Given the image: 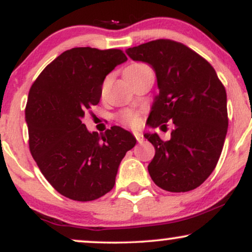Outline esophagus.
Masks as SVG:
<instances>
[{"instance_id": "1", "label": "esophagus", "mask_w": 252, "mask_h": 252, "mask_svg": "<svg viewBox=\"0 0 252 252\" xmlns=\"http://www.w3.org/2000/svg\"><path fill=\"white\" fill-rule=\"evenodd\" d=\"M134 136H135L136 140H137L138 143H141V142H142V141H143V135L141 134V132L135 131V132H134Z\"/></svg>"}]
</instances>
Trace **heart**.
Returning <instances> with one entry per match:
<instances>
[{
    "label": "heart",
    "instance_id": "obj_1",
    "mask_svg": "<svg viewBox=\"0 0 252 252\" xmlns=\"http://www.w3.org/2000/svg\"><path fill=\"white\" fill-rule=\"evenodd\" d=\"M143 66L146 65H143V63H134V65H130L126 70H138V68H142ZM120 121L123 124H126V126L135 128V126H137L141 123V117L137 112L131 111V110H126V111H123L120 115Z\"/></svg>",
    "mask_w": 252,
    "mask_h": 252
}]
</instances>
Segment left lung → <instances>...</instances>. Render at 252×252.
I'll list each match as a JSON object with an SVG mask.
<instances>
[{
    "instance_id": "obj_1",
    "label": "left lung",
    "mask_w": 252,
    "mask_h": 252,
    "mask_svg": "<svg viewBox=\"0 0 252 252\" xmlns=\"http://www.w3.org/2000/svg\"><path fill=\"white\" fill-rule=\"evenodd\" d=\"M135 62L149 63L158 79V94L147 123L167 128L169 141L144 134L154 146L148 166L153 181L168 192L199 187L216 168L227 132L226 91L215 68L184 43L158 39L128 48Z\"/></svg>"
}]
</instances>
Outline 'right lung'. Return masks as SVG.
I'll return each instance as SVG.
<instances>
[{"instance_id": "obj_1", "label": "right lung", "mask_w": 252, "mask_h": 252, "mask_svg": "<svg viewBox=\"0 0 252 252\" xmlns=\"http://www.w3.org/2000/svg\"><path fill=\"white\" fill-rule=\"evenodd\" d=\"M126 60L115 48H72L46 66L30 90L31 154L47 181L72 200L91 201L114 189L121 161L136 144L121 126L98 134L82 122L99 103L105 77Z\"/></svg>"}]
</instances>
